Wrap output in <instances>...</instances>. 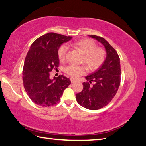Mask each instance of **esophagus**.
<instances>
[{"label": "esophagus", "instance_id": "esophagus-1", "mask_svg": "<svg viewBox=\"0 0 146 146\" xmlns=\"http://www.w3.org/2000/svg\"><path fill=\"white\" fill-rule=\"evenodd\" d=\"M75 82H76V80L74 79H71V83H74Z\"/></svg>", "mask_w": 146, "mask_h": 146}]
</instances>
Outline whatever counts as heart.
<instances>
[{"mask_svg":"<svg viewBox=\"0 0 146 146\" xmlns=\"http://www.w3.org/2000/svg\"><path fill=\"white\" fill-rule=\"evenodd\" d=\"M71 46L78 49L83 54L82 62L91 71L100 68L105 59V51L104 49L97 47V44L91 39H82L71 43ZM67 46L62 45L58 50V57L61 61L66 59ZM86 68L83 66L70 64L65 68L64 71L73 78H77L86 72Z\"/></svg>","mask_w":146,"mask_h":146,"instance_id":"heart-1","label":"heart"}]
</instances>
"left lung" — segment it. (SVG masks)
Instances as JSON below:
<instances>
[{"label":"left lung","mask_w":146,"mask_h":146,"mask_svg":"<svg viewBox=\"0 0 146 146\" xmlns=\"http://www.w3.org/2000/svg\"><path fill=\"white\" fill-rule=\"evenodd\" d=\"M102 43L106 50V58L102 66L85 77L88 82L83 83V90L76 94L78 103L89 110H98L110 103L120 83V62L119 55L112 46L102 37L90 35ZM92 82L94 85L89 84Z\"/></svg>","instance_id":"1"}]
</instances>
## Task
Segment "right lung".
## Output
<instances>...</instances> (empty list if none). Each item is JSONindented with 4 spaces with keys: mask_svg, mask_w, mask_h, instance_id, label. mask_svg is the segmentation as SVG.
<instances>
[{
    "mask_svg": "<svg viewBox=\"0 0 146 146\" xmlns=\"http://www.w3.org/2000/svg\"><path fill=\"white\" fill-rule=\"evenodd\" d=\"M54 33L39 37L31 46L24 61L23 80L24 89L34 103L42 107L57 104L71 82L63 75L53 80L49 72L59 65L58 50L71 39Z\"/></svg>",
    "mask_w": 146,
    "mask_h": 146,
    "instance_id": "add662e5",
    "label": "right lung"
}]
</instances>
